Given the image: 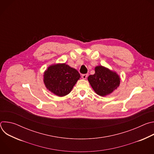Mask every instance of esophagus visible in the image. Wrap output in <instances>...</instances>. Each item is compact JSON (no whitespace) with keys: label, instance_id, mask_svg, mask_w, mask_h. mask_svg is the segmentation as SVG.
<instances>
[{"label":"esophagus","instance_id":"esophagus-1","mask_svg":"<svg viewBox=\"0 0 154 154\" xmlns=\"http://www.w3.org/2000/svg\"><path fill=\"white\" fill-rule=\"evenodd\" d=\"M87 77H88V74H86L82 75V78H83V79H86Z\"/></svg>","mask_w":154,"mask_h":154}]
</instances>
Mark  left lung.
<instances>
[{
  "instance_id": "8db88e82",
  "label": "left lung",
  "mask_w": 154,
  "mask_h": 154,
  "mask_svg": "<svg viewBox=\"0 0 154 154\" xmlns=\"http://www.w3.org/2000/svg\"><path fill=\"white\" fill-rule=\"evenodd\" d=\"M93 89L100 96L111 94L120 84V77L116 72L97 66L95 68V74L88 77Z\"/></svg>"
}]
</instances>
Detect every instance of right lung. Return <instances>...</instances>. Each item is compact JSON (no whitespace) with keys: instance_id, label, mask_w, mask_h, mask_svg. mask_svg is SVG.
Instances as JSON below:
<instances>
[{"instance_id":"add662e5","label":"right lung","mask_w":154,"mask_h":154,"mask_svg":"<svg viewBox=\"0 0 154 154\" xmlns=\"http://www.w3.org/2000/svg\"><path fill=\"white\" fill-rule=\"evenodd\" d=\"M80 78L79 72L66 63L52 64L44 74V83L47 89L55 95L68 94Z\"/></svg>"}]
</instances>
